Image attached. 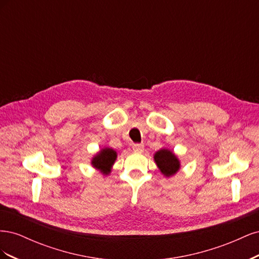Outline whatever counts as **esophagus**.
<instances>
[{
	"mask_svg": "<svg viewBox=\"0 0 259 259\" xmlns=\"http://www.w3.org/2000/svg\"><path fill=\"white\" fill-rule=\"evenodd\" d=\"M133 150H134L135 152H143L144 151V145L143 144H134L133 145Z\"/></svg>",
	"mask_w": 259,
	"mask_h": 259,
	"instance_id": "obj_1",
	"label": "esophagus"
}]
</instances>
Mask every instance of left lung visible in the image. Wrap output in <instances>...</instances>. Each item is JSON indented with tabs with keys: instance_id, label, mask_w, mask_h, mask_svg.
Returning a JSON list of instances; mask_svg holds the SVG:
<instances>
[{
	"instance_id": "8db88e82",
	"label": "left lung",
	"mask_w": 259,
	"mask_h": 259,
	"mask_svg": "<svg viewBox=\"0 0 259 259\" xmlns=\"http://www.w3.org/2000/svg\"><path fill=\"white\" fill-rule=\"evenodd\" d=\"M153 158L161 173L165 177L175 175L180 168L178 158L168 149H161V150L156 151Z\"/></svg>"
}]
</instances>
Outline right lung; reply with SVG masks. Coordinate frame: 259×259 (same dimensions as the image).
<instances>
[{
  "instance_id": "add662e5",
  "label": "right lung",
  "mask_w": 259,
  "mask_h": 259,
  "mask_svg": "<svg viewBox=\"0 0 259 259\" xmlns=\"http://www.w3.org/2000/svg\"><path fill=\"white\" fill-rule=\"evenodd\" d=\"M116 160V152L111 148H103L92 159V165L104 175L110 174L111 167Z\"/></svg>"
}]
</instances>
